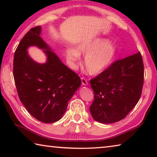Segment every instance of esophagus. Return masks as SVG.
Returning a JSON list of instances; mask_svg holds the SVG:
<instances>
[{
    "label": "esophagus",
    "mask_w": 157,
    "mask_h": 157,
    "mask_svg": "<svg viewBox=\"0 0 157 157\" xmlns=\"http://www.w3.org/2000/svg\"><path fill=\"white\" fill-rule=\"evenodd\" d=\"M82 85H84V86H86V85H88V82H87L86 79L85 78H82Z\"/></svg>",
    "instance_id": "esophagus-1"
}]
</instances>
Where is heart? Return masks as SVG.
Wrapping results in <instances>:
<instances>
[{
	"label": "heart",
	"instance_id": "b5f03b06",
	"mask_svg": "<svg viewBox=\"0 0 157 157\" xmlns=\"http://www.w3.org/2000/svg\"><path fill=\"white\" fill-rule=\"evenodd\" d=\"M117 45L105 38H95L78 45L77 50L72 48L66 49V57L70 65L75 68L80 61V55H86L84 66L88 72L96 75L109 66L117 54Z\"/></svg>",
	"mask_w": 157,
	"mask_h": 157
}]
</instances>
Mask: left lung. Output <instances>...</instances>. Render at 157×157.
<instances>
[{
  "instance_id": "1",
  "label": "left lung",
  "mask_w": 157,
  "mask_h": 157,
  "mask_svg": "<svg viewBox=\"0 0 157 157\" xmlns=\"http://www.w3.org/2000/svg\"><path fill=\"white\" fill-rule=\"evenodd\" d=\"M144 82L140 52L113 62L90 80L94 100L90 112L95 121L113 123L125 118L139 102Z\"/></svg>"
}]
</instances>
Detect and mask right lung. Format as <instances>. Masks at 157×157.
<instances>
[{"instance_id": "obj_1", "label": "right lung", "mask_w": 157, "mask_h": 157, "mask_svg": "<svg viewBox=\"0 0 157 157\" xmlns=\"http://www.w3.org/2000/svg\"><path fill=\"white\" fill-rule=\"evenodd\" d=\"M41 26L31 28L14 52L13 74L21 102L36 120L45 123L61 119L81 79L63 64L40 36ZM36 45L45 49L47 62L40 65L29 56L27 49Z\"/></svg>"}]
</instances>
